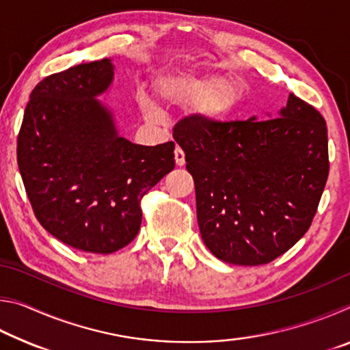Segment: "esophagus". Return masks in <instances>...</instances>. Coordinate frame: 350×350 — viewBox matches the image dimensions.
<instances>
[{"label":"esophagus","instance_id":"esophagus-1","mask_svg":"<svg viewBox=\"0 0 350 350\" xmlns=\"http://www.w3.org/2000/svg\"><path fill=\"white\" fill-rule=\"evenodd\" d=\"M174 161L177 167H183V165H185V154H183L179 146L174 150Z\"/></svg>","mask_w":350,"mask_h":350}]
</instances>
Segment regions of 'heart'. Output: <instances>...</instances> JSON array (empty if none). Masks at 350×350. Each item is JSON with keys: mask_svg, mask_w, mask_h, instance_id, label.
Segmentation results:
<instances>
[{"mask_svg": "<svg viewBox=\"0 0 350 350\" xmlns=\"http://www.w3.org/2000/svg\"><path fill=\"white\" fill-rule=\"evenodd\" d=\"M156 90L159 97L168 105L196 103L198 118L211 126L227 122L244 96L239 80L191 69L174 70L161 77ZM145 106L148 111H154L150 102H145Z\"/></svg>", "mask_w": 350, "mask_h": 350, "instance_id": "1", "label": "heart"}]
</instances>
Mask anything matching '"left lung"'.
Returning a JSON list of instances; mask_svg holds the SVG:
<instances>
[{"mask_svg": "<svg viewBox=\"0 0 350 350\" xmlns=\"http://www.w3.org/2000/svg\"><path fill=\"white\" fill-rule=\"evenodd\" d=\"M196 188L200 236L217 259L260 265L309 230L329 176L327 126L290 94L276 118L205 125L196 116L173 134Z\"/></svg>", "mask_w": 350, "mask_h": 350, "instance_id": "left-lung-1", "label": "left lung"}]
</instances>
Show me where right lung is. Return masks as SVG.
Returning a JSON list of instances; mask_svg holds the SVG:
<instances>
[{
	"instance_id": "add662e5",
	"label": "right lung",
	"mask_w": 350,
	"mask_h": 350,
	"mask_svg": "<svg viewBox=\"0 0 350 350\" xmlns=\"http://www.w3.org/2000/svg\"><path fill=\"white\" fill-rule=\"evenodd\" d=\"M114 81L111 58L46 77L31 92L16 144L40 224L77 250L109 254L142 224L140 200L174 168V142L135 145L98 100Z\"/></svg>"
}]
</instances>
